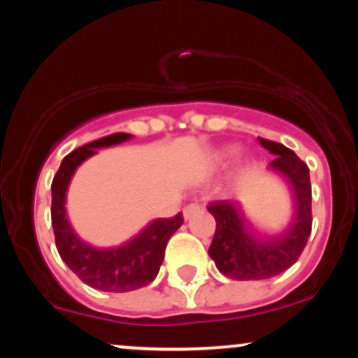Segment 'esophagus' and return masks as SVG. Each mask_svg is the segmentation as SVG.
<instances>
[{
	"label": "esophagus",
	"instance_id": "1",
	"mask_svg": "<svg viewBox=\"0 0 358 358\" xmlns=\"http://www.w3.org/2000/svg\"><path fill=\"white\" fill-rule=\"evenodd\" d=\"M200 210H202V205H199V203H190V205H187V207L183 208V217H185V220H188L192 215H195V213L200 212Z\"/></svg>",
	"mask_w": 358,
	"mask_h": 358
}]
</instances>
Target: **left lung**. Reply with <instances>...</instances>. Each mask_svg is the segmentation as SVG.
Listing matches in <instances>:
<instances>
[{"instance_id":"1","label":"left lung","mask_w":358,"mask_h":358,"mask_svg":"<svg viewBox=\"0 0 358 358\" xmlns=\"http://www.w3.org/2000/svg\"><path fill=\"white\" fill-rule=\"evenodd\" d=\"M257 139L269 153L276 156L269 166L289 183L294 212L289 225L281 234L257 237L249 231L244 215L231 200H217L208 205V212L217 222L208 256L224 276L237 281L268 279L291 268L305 249L313 222L310 170L306 163L285 145L264 138Z\"/></svg>"}]
</instances>
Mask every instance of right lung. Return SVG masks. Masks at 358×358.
Wrapping results in <instances>:
<instances>
[{
  "mask_svg": "<svg viewBox=\"0 0 358 358\" xmlns=\"http://www.w3.org/2000/svg\"><path fill=\"white\" fill-rule=\"evenodd\" d=\"M131 134L116 133L77 148L62 159L52 182V225L60 257L82 282L106 293H126L150 285L158 274L168 241L183 224L182 213L156 219L133 239L117 248H94L73 232L65 212V196L72 175L99 148L119 145Z\"/></svg>",
  "mask_w": 358,
  "mask_h": 358,
  "instance_id": "right-lung-1",
  "label": "right lung"
}]
</instances>
